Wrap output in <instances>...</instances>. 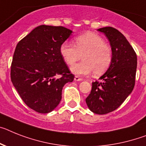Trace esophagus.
I'll return each mask as SVG.
<instances>
[{"label": "esophagus", "instance_id": "obj_1", "mask_svg": "<svg viewBox=\"0 0 146 146\" xmlns=\"http://www.w3.org/2000/svg\"><path fill=\"white\" fill-rule=\"evenodd\" d=\"M74 80L76 81V82H79V81H82V79H81V78H79L78 76H76L75 78H74Z\"/></svg>", "mask_w": 146, "mask_h": 146}]
</instances>
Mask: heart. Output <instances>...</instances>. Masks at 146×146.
Listing matches in <instances>:
<instances>
[{"instance_id": "1", "label": "heart", "mask_w": 146, "mask_h": 146, "mask_svg": "<svg viewBox=\"0 0 146 146\" xmlns=\"http://www.w3.org/2000/svg\"><path fill=\"white\" fill-rule=\"evenodd\" d=\"M74 45L64 41L60 46V53L68 65H72L82 56V62L70 70L76 75H88L92 71L99 76L108 69L112 62V49L97 33L88 32L77 36Z\"/></svg>"}]
</instances>
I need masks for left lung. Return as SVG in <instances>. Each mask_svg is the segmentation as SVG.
Wrapping results in <instances>:
<instances>
[{
  "label": "left lung",
  "instance_id": "1",
  "mask_svg": "<svg viewBox=\"0 0 146 146\" xmlns=\"http://www.w3.org/2000/svg\"><path fill=\"white\" fill-rule=\"evenodd\" d=\"M108 38L113 52L112 62L100 78L92 83L86 98L88 108L96 114H106L118 108L129 96L135 84L137 58L124 35L111 27L100 28Z\"/></svg>",
  "mask_w": 146,
  "mask_h": 146
}]
</instances>
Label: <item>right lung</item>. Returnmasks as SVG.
<instances>
[{
    "instance_id": "obj_1",
    "label": "right lung",
    "mask_w": 146,
    "mask_h": 146,
    "mask_svg": "<svg viewBox=\"0 0 146 146\" xmlns=\"http://www.w3.org/2000/svg\"><path fill=\"white\" fill-rule=\"evenodd\" d=\"M72 33L64 27L41 25L17 44L11 81L24 103L36 112L53 111L64 85L74 79L60 53V46Z\"/></svg>"
}]
</instances>
